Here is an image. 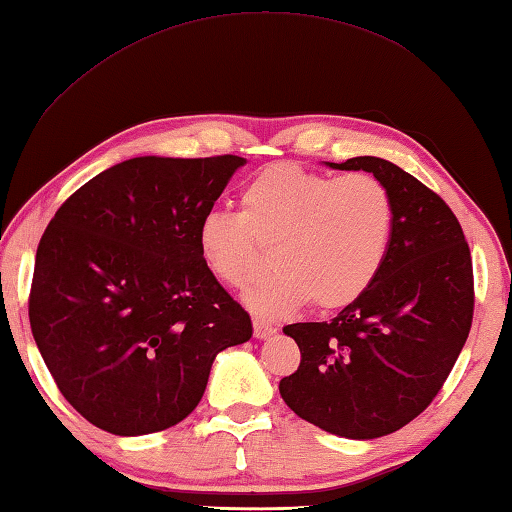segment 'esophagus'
<instances>
[{
    "mask_svg": "<svg viewBox=\"0 0 512 512\" xmlns=\"http://www.w3.org/2000/svg\"><path fill=\"white\" fill-rule=\"evenodd\" d=\"M276 333V327H271L269 322H265V320H254V336L258 338V340H263V338H269V336H274Z\"/></svg>",
    "mask_w": 512,
    "mask_h": 512,
    "instance_id": "34e87169",
    "label": "esophagus"
}]
</instances>
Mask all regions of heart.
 Instances as JSON below:
<instances>
[{
  "label": "heart",
  "mask_w": 512,
  "mask_h": 512,
  "mask_svg": "<svg viewBox=\"0 0 512 512\" xmlns=\"http://www.w3.org/2000/svg\"><path fill=\"white\" fill-rule=\"evenodd\" d=\"M393 198L367 172L329 176L274 163L241 192V212L212 210L196 227L205 269L223 285L243 289L274 245V274L249 289L260 318L291 316L307 302L338 311L369 291L393 241Z\"/></svg>",
  "instance_id": "1"
}]
</instances>
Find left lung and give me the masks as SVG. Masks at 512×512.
<instances>
[{
	"instance_id": "8db88e82",
	"label": "left lung",
	"mask_w": 512,
	"mask_h": 512,
	"mask_svg": "<svg viewBox=\"0 0 512 512\" xmlns=\"http://www.w3.org/2000/svg\"><path fill=\"white\" fill-rule=\"evenodd\" d=\"M327 165L387 185L393 241L367 294L329 322L283 329L300 367L278 389L318 429L373 440L415 420L440 393L471 331L473 260L451 207L409 172L378 156Z\"/></svg>"
}]
</instances>
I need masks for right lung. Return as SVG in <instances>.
Masks as SVG:
<instances>
[{"mask_svg": "<svg viewBox=\"0 0 512 512\" xmlns=\"http://www.w3.org/2000/svg\"><path fill=\"white\" fill-rule=\"evenodd\" d=\"M241 165L234 154L137 156L81 185L48 223L30 329L90 424L123 437L170 429L201 402L218 353L252 338L249 314L196 247Z\"/></svg>", "mask_w": 512, "mask_h": 512, "instance_id": "1", "label": "right lung"}]
</instances>
